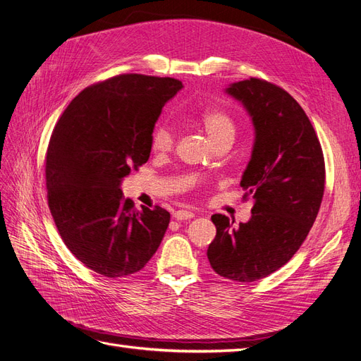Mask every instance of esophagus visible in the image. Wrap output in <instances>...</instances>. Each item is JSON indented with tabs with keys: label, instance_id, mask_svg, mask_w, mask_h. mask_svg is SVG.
I'll return each instance as SVG.
<instances>
[{
	"label": "esophagus",
	"instance_id": "1",
	"mask_svg": "<svg viewBox=\"0 0 361 361\" xmlns=\"http://www.w3.org/2000/svg\"><path fill=\"white\" fill-rule=\"evenodd\" d=\"M173 216L176 218L178 221H183V220H191V218L194 216V214L190 212V211H176V212L173 214Z\"/></svg>",
	"mask_w": 361,
	"mask_h": 361
}]
</instances>
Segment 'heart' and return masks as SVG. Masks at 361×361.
Listing matches in <instances>:
<instances>
[{
  "label": "heart",
  "mask_w": 361,
  "mask_h": 361,
  "mask_svg": "<svg viewBox=\"0 0 361 361\" xmlns=\"http://www.w3.org/2000/svg\"><path fill=\"white\" fill-rule=\"evenodd\" d=\"M202 125L214 146L226 140L233 141L235 138V133H236L235 122L233 118L224 111H220V110L206 111L202 116ZM173 143H174L173 126L169 123L157 125L150 138L152 149L162 154V152H169L173 147Z\"/></svg>",
  "instance_id": "b5f03b06"
}]
</instances>
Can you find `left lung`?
<instances>
[{
    "label": "left lung",
    "instance_id": "obj_1",
    "mask_svg": "<svg viewBox=\"0 0 361 361\" xmlns=\"http://www.w3.org/2000/svg\"><path fill=\"white\" fill-rule=\"evenodd\" d=\"M226 93L244 105L255 126L241 179L255 204L238 227L226 215H212L216 235L207 259L218 276L250 283L288 264L309 235L322 202L325 164L309 117L288 92L250 78Z\"/></svg>",
    "mask_w": 361,
    "mask_h": 361
}]
</instances>
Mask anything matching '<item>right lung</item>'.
Returning <instances> with one entry per match:
<instances>
[{
    "label": "right lung",
    "mask_w": 361,
    "mask_h": 361,
    "mask_svg": "<svg viewBox=\"0 0 361 361\" xmlns=\"http://www.w3.org/2000/svg\"><path fill=\"white\" fill-rule=\"evenodd\" d=\"M174 78L125 73L84 89L52 130L48 206L63 243L104 277L135 274L155 255L170 214L125 199L123 178L150 157L162 106L182 89Z\"/></svg>",
    "instance_id": "obj_1"
}]
</instances>
